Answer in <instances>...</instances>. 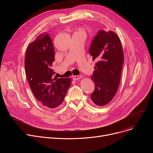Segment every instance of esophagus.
<instances>
[{"label": "esophagus", "instance_id": "esophagus-1", "mask_svg": "<svg viewBox=\"0 0 153 153\" xmlns=\"http://www.w3.org/2000/svg\"><path fill=\"white\" fill-rule=\"evenodd\" d=\"M82 77V76L80 75V76H72V79L74 80V81H76V80H79L80 79H81Z\"/></svg>", "mask_w": 153, "mask_h": 153}]
</instances>
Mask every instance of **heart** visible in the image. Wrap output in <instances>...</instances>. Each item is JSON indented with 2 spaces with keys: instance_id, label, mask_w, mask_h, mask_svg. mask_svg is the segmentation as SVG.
<instances>
[{
  "instance_id": "1",
  "label": "heart",
  "mask_w": 153,
  "mask_h": 153,
  "mask_svg": "<svg viewBox=\"0 0 153 153\" xmlns=\"http://www.w3.org/2000/svg\"><path fill=\"white\" fill-rule=\"evenodd\" d=\"M74 33H82V34H85V31L84 30L82 29V28H78L77 30L75 31V32Z\"/></svg>"
}]
</instances>
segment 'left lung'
Here are the masks:
<instances>
[{"instance_id": "1", "label": "left lung", "mask_w": 153, "mask_h": 153, "mask_svg": "<svg viewBox=\"0 0 153 153\" xmlns=\"http://www.w3.org/2000/svg\"><path fill=\"white\" fill-rule=\"evenodd\" d=\"M89 54L97 61L91 76L95 84L91 100L97 105H105L114 97L121 77L124 56L119 37L112 31L99 30L91 44Z\"/></svg>"}]
</instances>
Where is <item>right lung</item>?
<instances>
[{
    "label": "right lung",
    "instance_id": "1",
    "mask_svg": "<svg viewBox=\"0 0 153 153\" xmlns=\"http://www.w3.org/2000/svg\"><path fill=\"white\" fill-rule=\"evenodd\" d=\"M54 61V48L47 33L40 34L28 45L25 58L28 84L36 99L50 108L63 102L71 82L69 78H53L51 66Z\"/></svg>",
    "mask_w": 153,
    "mask_h": 153
}]
</instances>
